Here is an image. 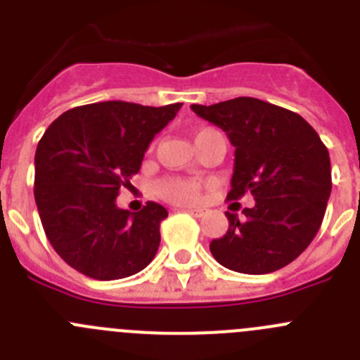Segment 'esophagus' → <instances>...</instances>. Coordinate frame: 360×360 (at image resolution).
<instances>
[{
    "mask_svg": "<svg viewBox=\"0 0 360 360\" xmlns=\"http://www.w3.org/2000/svg\"><path fill=\"white\" fill-rule=\"evenodd\" d=\"M184 212H189V214L196 216V218H200V216H203V209H193V207H184L182 209Z\"/></svg>",
    "mask_w": 360,
    "mask_h": 360,
    "instance_id": "obj_1",
    "label": "esophagus"
}]
</instances>
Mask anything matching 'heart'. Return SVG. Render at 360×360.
I'll use <instances>...</instances> for the list:
<instances>
[{"instance_id": "1", "label": "heart", "mask_w": 360, "mask_h": 360, "mask_svg": "<svg viewBox=\"0 0 360 360\" xmlns=\"http://www.w3.org/2000/svg\"><path fill=\"white\" fill-rule=\"evenodd\" d=\"M155 191L158 193V196H162L167 202L178 203V205L196 203L202 196V186H200L198 180H193V178H164V180L157 182Z\"/></svg>"}]
</instances>
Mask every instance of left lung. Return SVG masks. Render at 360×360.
I'll return each instance as SVG.
<instances>
[{
	"mask_svg": "<svg viewBox=\"0 0 360 360\" xmlns=\"http://www.w3.org/2000/svg\"><path fill=\"white\" fill-rule=\"evenodd\" d=\"M193 111L227 133L234 151L227 200L250 193L241 218L225 212L229 231L209 249L219 265L241 274H269L307 249L323 224L332 193L326 146L301 115L254 97Z\"/></svg>",
	"mask_w": 360,
	"mask_h": 360,
	"instance_id": "1",
	"label": "left lung"
}]
</instances>
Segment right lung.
Here are the masks:
<instances>
[{
    "label": "right lung",
    "mask_w": 360,
    "mask_h": 360,
    "mask_svg": "<svg viewBox=\"0 0 360 360\" xmlns=\"http://www.w3.org/2000/svg\"><path fill=\"white\" fill-rule=\"evenodd\" d=\"M180 108L182 103L86 104L65 111L41 136L34 196L44 234L72 269L111 281L151 263L167 211L148 202L129 214L115 198L141 171L149 142Z\"/></svg>",
    "instance_id": "1"
}]
</instances>
